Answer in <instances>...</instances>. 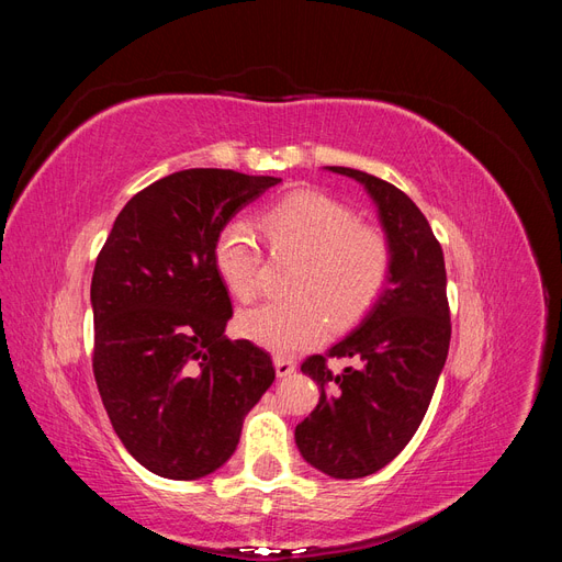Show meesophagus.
Returning a JSON list of instances; mask_svg holds the SVG:
<instances>
[{
    "instance_id": "obj_1",
    "label": "esophagus",
    "mask_w": 562,
    "mask_h": 562,
    "mask_svg": "<svg viewBox=\"0 0 562 562\" xmlns=\"http://www.w3.org/2000/svg\"><path fill=\"white\" fill-rule=\"evenodd\" d=\"M274 368L279 378H288L291 372H295V361L291 356H274Z\"/></svg>"
}]
</instances>
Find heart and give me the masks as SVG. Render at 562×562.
I'll return each mask as SVG.
<instances>
[{"mask_svg":"<svg viewBox=\"0 0 562 562\" xmlns=\"http://www.w3.org/2000/svg\"><path fill=\"white\" fill-rule=\"evenodd\" d=\"M269 248L295 255L291 300L265 302L236 316V330L265 349H307L335 328H347L370 312L394 271V244L375 225L359 223L347 203L323 192L288 194L260 215ZM220 281L241 302L260 293L262 255L244 220H229L213 241Z\"/></svg>","mask_w":562,"mask_h":562,"instance_id":"obj_1","label":"heart"}]
</instances>
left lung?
Here are the masks:
<instances>
[{
    "mask_svg": "<svg viewBox=\"0 0 562 562\" xmlns=\"http://www.w3.org/2000/svg\"><path fill=\"white\" fill-rule=\"evenodd\" d=\"M328 171L361 182L378 203L394 244V271L359 328L302 361L321 396L295 427V443L314 469L333 479H363L411 443L429 411L450 349L448 279L443 248L411 196L353 168ZM328 358H353L357 368L333 373Z\"/></svg>",
    "mask_w": 562,
    "mask_h": 562,
    "instance_id": "obj_1",
    "label": "left lung"
}]
</instances>
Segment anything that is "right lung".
<instances>
[{"label":"right lung","mask_w":562,"mask_h":562,"mask_svg":"<svg viewBox=\"0 0 562 562\" xmlns=\"http://www.w3.org/2000/svg\"><path fill=\"white\" fill-rule=\"evenodd\" d=\"M281 178L190 168L135 194L98 252L93 375L124 448L151 473L194 481L239 446L277 378L269 353L229 339L215 234Z\"/></svg>","instance_id":"right-lung-1"}]
</instances>
